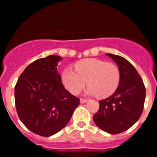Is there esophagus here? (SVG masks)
Returning <instances> with one entry per match:
<instances>
[{"label":"esophagus","mask_w":157,"mask_h":157,"mask_svg":"<svg viewBox=\"0 0 157 157\" xmlns=\"http://www.w3.org/2000/svg\"><path fill=\"white\" fill-rule=\"evenodd\" d=\"M87 101H88L87 99H83V98H81V99H80V103L81 104H85L86 103Z\"/></svg>","instance_id":"esophagus-1"}]
</instances>
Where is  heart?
<instances>
[{"label": "heart", "instance_id": "b5f03b06", "mask_svg": "<svg viewBox=\"0 0 157 157\" xmlns=\"http://www.w3.org/2000/svg\"><path fill=\"white\" fill-rule=\"evenodd\" d=\"M75 68L67 67L61 75L63 86L73 94H78L87 82L86 94L105 98L114 94L120 85V69L113 63L89 58L77 62Z\"/></svg>", "mask_w": 157, "mask_h": 157}]
</instances>
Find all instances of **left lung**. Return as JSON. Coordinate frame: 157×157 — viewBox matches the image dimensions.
I'll list each match as a JSON object with an SVG mask.
<instances>
[{
	"label": "left lung",
	"instance_id": "8db88e82",
	"mask_svg": "<svg viewBox=\"0 0 157 157\" xmlns=\"http://www.w3.org/2000/svg\"><path fill=\"white\" fill-rule=\"evenodd\" d=\"M106 55L120 69V85L112 96L99 101V110L93 118L100 129L116 134L128 130L138 120L143 111L145 88L137 70L128 60L114 54Z\"/></svg>",
	"mask_w": 157,
	"mask_h": 157
}]
</instances>
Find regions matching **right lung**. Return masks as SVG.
I'll use <instances>...</instances> for the list:
<instances>
[{"label":"right lung","instance_id":"right-lung-1","mask_svg":"<svg viewBox=\"0 0 157 157\" xmlns=\"http://www.w3.org/2000/svg\"><path fill=\"white\" fill-rule=\"evenodd\" d=\"M62 57L51 55L26 67L15 87L19 120L30 131L49 137L68 123L79 99L62 84L57 65Z\"/></svg>","mask_w":157,"mask_h":157}]
</instances>
